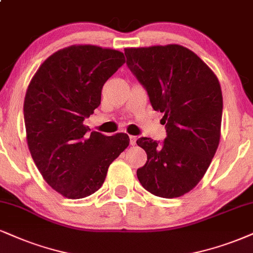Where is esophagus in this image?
I'll return each mask as SVG.
<instances>
[{"label": "esophagus", "instance_id": "esophagus-1", "mask_svg": "<svg viewBox=\"0 0 253 253\" xmlns=\"http://www.w3.org/2000/svg\"><path fill=\"white\" fill-rule=\"evenodd\" d=\"M137 141V137L136 136H130V144L135 145Z\"/></svg>", "mask_w": 253, "mask_h": 253}]
</instances>
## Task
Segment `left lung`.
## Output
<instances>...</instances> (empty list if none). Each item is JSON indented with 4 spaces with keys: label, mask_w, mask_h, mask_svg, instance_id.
<instances>
[{
    "label": "left lung",
    "mask_w": 253,
    "mask_h": 253,
    "mask_svg": "<svg viewBox=\"0 0 253 253\" xmlns=\"http://www.w3.org/2000/svg\"><path fill=\"white\" fill-rule=\"evenodd\" d=\"M126 65L163 112L167 138L137 139L148 161L137 170L142 186L162 198L191 191L203 178L220 139L223 96L213 71L178 44L126 48Z\"/></svg>",
    "instance_id": "obj_1"
}]
</instances>
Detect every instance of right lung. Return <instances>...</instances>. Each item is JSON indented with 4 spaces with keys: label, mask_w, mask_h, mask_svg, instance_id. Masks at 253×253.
<instances>
[{
    "label": "right lung",
    "mask_w": 253,
    "mask_h": 253,
    "mask_svg": "<svg viewBox=\"0 0 253 253\" xmlns=\"http://www.w3.org/2000/svg\"><path fill=\"white\" fill-rule=\"evenodd\" d=\"M126 63L123 52L71 45L49 56L27 89V142L42 177L64 197H88L129 145L126 133L104 136L83 124L101 104L104 83Z\"/></svg>",
    "instance_id": "right-lung-1"
}]
</instances>
